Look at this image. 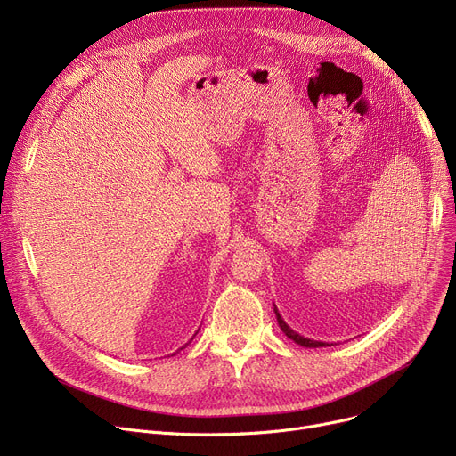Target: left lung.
Returning a JSON list of instances; mask_svg holds the SVG:
<instances>
[{
	"instance_id": "obj_1",
	"label": "left lung",
	"mask_w": 456,
	"mask_h": 456,
	"mask_svg": "<svg viewBox=\"0 0 456 456\" xmlns=\"http://www.w3.org/2000/svg\"><path fill=\"white\" fill-rule=\"evenodd\" d=\"M275 310V316H277V322H279V327H281V330L286 334V337H289L290 340H294L296 344H299V346H303V347H310V349H314V347H327V346H330V344H327V342H320V340H310V338H305V337H301L299 332H296L294 329H290L289 327V323H286L284 320H282V316L279 314V310H277V306L273 308Z\"/></svg>"
}]
</instances>
